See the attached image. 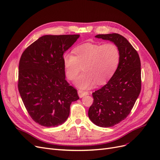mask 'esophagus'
<instances>
[{
    "mask_svg": "<svg viewBox=\"0 0 160 160\" xmlns=\"http://www.w3.org/2000/svg\"><path fill=\"white\" fill-rule=\"evenodd\" d=\"M78 95H79L80 98H82L83 97L89 95V92L88 91H83L82 90H79L78 91Z\"/></svg>",
    "mask_w": 160,
    "mask_h": 160,
    "instance_id": "esophagus-1",
    "label": "esophagus"
}]
</instances>
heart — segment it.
Returning a JSON list of instances; mask_svg holds the SVG:
<instances>
[{
	"label": "heart",
	"mask_w": 160,
	"mask_h": 160,
	"mask_svg": "<svg viewBox=\"0 0 160 160\" xmlns=\"http://www.w3.org/2000/svg\"><path fill=\"white\" fill-rule=\"evenodd\" d=\"M71 52H65L62 57L66 76L75 80L83 67V72L77 78L75 84L81 89H88L95 83L102 85L113 76L120 62L119 47L113 42H85L77 46Z\"/></svg>",
	"instance_id": "1"
}]
</instances>
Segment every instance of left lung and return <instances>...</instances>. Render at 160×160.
Segmentation results:
<instances>
[{
	"instance_id": "1",
	"label": "left lung",
	"mask_w": 160,
	"mask_h": 160,
	"mask_svg": "<svg viewBox=\"0 0 160 160\" xmlns=\"http://www.w3.org/2000/svg\"><path fill=\"white\" fill-rule=\"evenodd\" d=\"M95 37L112 41L119 47L120 62L108 83L92 93L93 103L89 109L91 121L98 126L109 128L130 113L141 91V62L137 51L118 33Z\"/></svg>"
}]
</instances>
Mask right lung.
<instances>
[{
	"label": "right lung",
	"mask_w": 160,
	"mask_h": 160,
	"mask_svg": "<svg viewBox=\"0 0 160 160\" xmlns=\"http://www.w3.org/2000/svg\"><path fill=\"white\" fill-rule=\"evenodd\" d=\"M79 35H45L24 51L19 61L18 89L27 112L44 127L68 118L70 105L79 98L65 80L62 57Z\"/></svg>",
	"instance_id": "obj_1"
}]
</instances>
